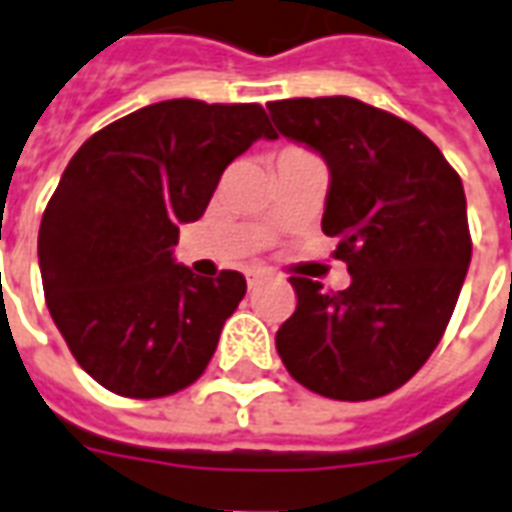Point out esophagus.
<instances>
[{
	"mask_svg": "<svg viewBox=\"0 0 512 512\" xmlns=\"http://www.w3.org/2000/svg\"><path fill=\"white\" fill-rule=\"evenodd\" d=\"M263 280H266V274H252V277H249V291H252V288H257V285H260Z\"/></svg>",
	"mask_w": 512,
	"mask_h": 512,
	"instance_id": "obj_1",
	"label": "esophagus"
}]
</instances>
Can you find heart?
I'll return each mask as SVG.
<instances>
[{
    "label": "heart",
    "instance_id": "heart-1",
    "mask_svg": "<svg viewBox=\"0 0 512 512\" xmlns=\"http://www.w3.org/2000/svg\"><path fill=\"white\" fill-rule=\"evenodd\" d=\"M305 157H313L305 149H299V146H285L280 149V155H277V163H288V160H305Z\"/></svg>",
    "mask_w": 512,
    "mask_h": 512
}]
</instances>
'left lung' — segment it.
<instances>
[{
	"instance_id": "left-lung-1",
	"label": "left lung",
	"mask_w": 512,
	"mask_h": 512,
	"mask_svg": "<svg viewBox=\"0 0 512 512\" xmlns=\"http://www.w3.org/2000/svg\"><path fill=\"white\" fill-rule=\"evenodd\" d=\"M268 113L280 135L324 157L321 230L352 274L338 293L291 277L296 310L277 352L313 393L385 396L427 363L457 305L471 263L463 182L424 132L352 96L282 99Z\"/></svg>"
}]
</instances>
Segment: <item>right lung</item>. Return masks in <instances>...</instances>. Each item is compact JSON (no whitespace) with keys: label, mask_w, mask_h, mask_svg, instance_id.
Masks as SVG:
<instances>
[{"label":"right lung","mask_w":512,"mask_h":512,"mask_svg":"<svg viewBox=\"0 0 512 512\" xmlns=\"http://www.w3.org/2000/svg\"><path fill=\"white\" fill-rule=\"evenodd\" d=\"M260 138H277L260 105L169 99L107 124L71 157L41 219L38 263L52 321L107 391L157 399L202 377L246 280L196 277L174 246Z\"/></svg>","instance_id":"right-lung-1"}]
</instances>
